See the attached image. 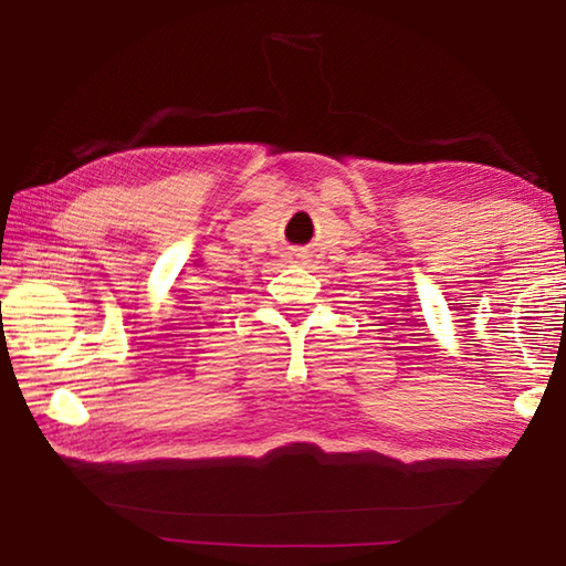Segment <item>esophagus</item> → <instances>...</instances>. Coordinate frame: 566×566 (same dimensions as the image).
I'll return each instance as SVG.
<instances>
[{"instance_id":"esophagus-1","label":"esophagus","mask_w":566,"mask_h":566,"mask_svg":"<svg viewBox=\"0 0 566 566\" xmlns=\"http://www.w3.org/2000/svg\"><path fill=\"white\" fill-rule=\"evenodd\" d=\"M310 252H296V262H300V264H310L312 260H310Z\"/></svg>"}]
</instances>
